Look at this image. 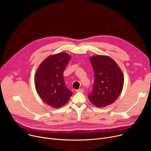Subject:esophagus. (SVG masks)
Instances as JSON below:
<instances>
[{"label":"esophagus","instance_id":"esophagus-1","mask_svg":"<svg viewBox=\"0 0 151 151\" xmlns=\"http://www.w3.org/2000/svg\"><path fill=\"white\" fill-rule=\"evenodd\" d=\"M76 92H83L84 90H83V89H79L76 90Z\"/></svg>","mask_w":151,"mask_h":151}]
</instances>
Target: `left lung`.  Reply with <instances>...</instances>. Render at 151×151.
Wrapping results in <instances>:
<instances>
[{"label":"left lung","instance_id":"left-lung-1","mask_svg":"<svg viewBox=\"0 0 151 151\" xmlns=\"http://www.w3.org/2000/svg\"><path fill=\"white\" fill-rule=\"evenodd\" d=\"M89 59L94 71V82L89 99L100 108L113 104L123 88L124 78L121 70L106 55H95Z\"/></svg>","mask_w":151,"mask_h":151}]
</instances>
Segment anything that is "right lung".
Returning <instances> with one entry per match:
<instances>
[{
    "mask_svg": "<svg viewBox=\"0 0 151 151\" xmlns=\"http://www.w3.org/2000/svg\"><path fill=\"white\" fill-rule=\"evenodd\" d=\"M70 59L65 52L51 55L38 67L35 76V84L39 96L45 104L53 108L65 105L72 96L67 88L63 73Z\"/></svg>",
    "mask_w": 151,
    "mask_h": 151,
    "instance_id": "right-lung-1",
    "label": "right lung"
}]
</instances>
